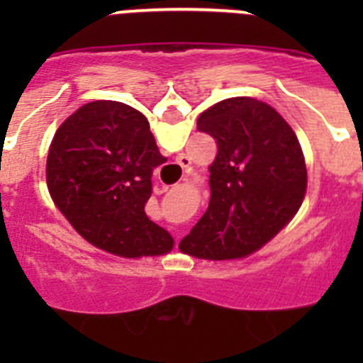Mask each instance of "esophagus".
Here are the masks:
<instances>
[{"label":"esophagus","instance_id":"1","mask_svg":"<svg viewBox=\"0 0 363 363\" xmlns=\"http://www.w3.org/2000/svg\"><path fill=\"white\" fill-rule=\"evenodd\" d=\"M179 163H182V167L185 169V172H191V160H189L187 156H182V158H179ZM162 189L163 191H167L169 187H167V185H163Z\"/></svg>","mask_w":363,"mask_h":363}]
</instances>
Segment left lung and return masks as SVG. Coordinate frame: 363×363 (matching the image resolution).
I'll list each match as a JSON object with an SVG mask.
<instances>
[{
	"instance_id": "left-lung-1",
	"label": "left lung",
	"mask_w": 363,
	"mask_h": 363,
	"mask_svg": "<svg viewBox=\"0 0 363 363\" xmlns=\"http://www.w3.org/2000/svg\"><path fill=\"white\" fill-rule=\"evenodd\" d=\"M198 130L216 140L211 201L179 251L201 259H240L289 225L303 203L307 167L296 133L277 108L249 96L203 111Z\"/></svg>"
}]
</instances>
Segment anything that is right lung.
Returning <instances> with one entry per match:
<instances>
[{
	"label": "right lung",
	"mask_w": 363,
	"mask_h": 363,
	"mask_svg": "<svg viewBox=\"0 0 363 363\" xmlns=\"http://www.w3.org/2000/svg\"><path fill=\"white\" fill-rule=\"evenodd\" d=\"M163 162L142 112L98 99L57 127L45 176L54 205L86 242L120 258L162 256L174 238L147 218L145 203Z\"/></svg>",
	"instance_id": "add662e5"
}]
</instances>
